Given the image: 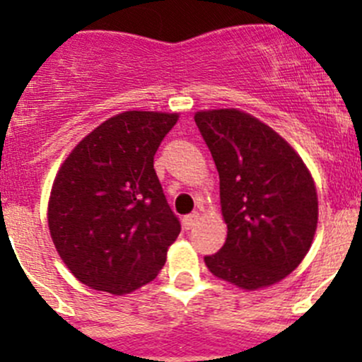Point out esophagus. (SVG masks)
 <instances>
[{"mask_svg": "<svg viewBox=\"0 0 362 362\" xmlns=\"http://www.w3.org/2000/svg\"><path fill=\"white\" fill-rule=\"evenodd\" d=\"M198 221H199V214H196V211H194V214L185 215L184 221H182V222H184L185 229H192L196 224H198Z\"/></svg>", "mask_w": 362, "mask_h": 362, "instance_id": "obj_1", "label": "esophagus"}]
</instances>
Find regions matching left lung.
Listing matches in <instances>:
<instances>
[{
  "label": "left lung",
  "instance_id": "left-lung-1",
  "mask_svg": "<svg viewBox=\"0 0 362 362\" xmlns=\"http://www.w3.org/2000/svg\"><path fill=\"white\" fill-rule=\"evenodd\" d=\"M194 120L217 166L228 226L226 243L204 264L245 291L280 282L301 264L315 236L312 173L289 141L250 113L199 110Z\"/></svg>",
  "mask_w": 362,
  "mask_h": 362
}]
</instances>
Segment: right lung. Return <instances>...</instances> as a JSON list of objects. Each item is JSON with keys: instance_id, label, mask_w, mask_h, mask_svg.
Wrapping results in <instances>:
<instances>
[{"instance_id": "obj_1", "label": "right lung", "mask_w": 362, "mask_h": 362, "mask_svg": "<svg viewBox=\"0 0 362 362\" xmlns=\"http://www.w3.org/2000/svg\"><path fill=\"white\" fill-rule=\"evenodd\" d=\"M178 113H117L76 144L50 191L57 254L87 287L129 294L158 276L180 224L154 170Z\"/></svg>"}]
</instances>
